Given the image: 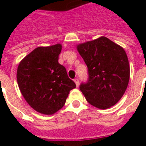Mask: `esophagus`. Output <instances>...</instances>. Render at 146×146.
<instances>
[{
	"mask_svg": "<svg viewBox=\"0 0 146 146\" xmlns=\"http://www.w3.org/2000/svg\"><path fill=\"white\" fill-rule=\"evenodd\" d=\"M74 82H75V84H76V87H78V86H79V80L77 79V78H76V79L74 80Z\"/></svg>",
	"mask_w": 146,
	"mask_h": 146,
	"instance_id": "obj_1",
	"label": "esophagus"
}]
</instances>
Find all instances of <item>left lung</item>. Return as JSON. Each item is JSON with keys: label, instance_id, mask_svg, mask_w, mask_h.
Segmentation results:
<instances>
[{"label": "left lung", "instance_id": "1", "mask_svg": "<svg viewBox=\"0 0 146 146\" xmlns=\"http://www.w3.org/2000/svg\"><path fill=\"white\" fill-rule=\"evenodd\" d=\"M88 66V80L80 90L95 107L106 110L116 104L124 94L130 78V66L122 47L106 36L77 45Z\"/></svg>", "mask_w": 146, "mask_h": 146}]
</instances>
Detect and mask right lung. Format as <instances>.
Here are the masks:
<instances>
[{
	"mask_svg": "<svg viewBox=\"0 0 146 146\" xmlns=\"http://www.w3.org/2000/svg\"><path fill=\"white\" fill-rule=\"evenodd\" d=\"M62 44L38 47L27 54L17 70V82L22 95L33 110L51 115L63 107L76 84L66 68L58 63Z\"/></svg>",
	"mask_w": 146,
	"mask_h": 146,
	"instance_id": "add662e5",
	"label": "right lung"
}]
</instances>
